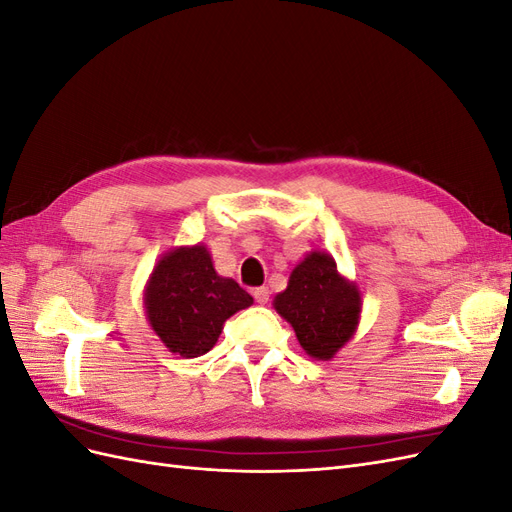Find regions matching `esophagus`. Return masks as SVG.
I'll return each instance as SVG.
<instances>
[{
	"label": "esophagus",
	"mask_w": 512,
	"mask_h": 512,
	"mask_svg": "<svg viewBox=\"0 0 512 512\" xmlns=\"http://www.w3.org/2000/svg\"><path fill=\"white\" fill-rule=\"evenodd\" d=\"M269 288L267 286H260V288H254V299H256V303H260V305H265L267 301H269Z\"/></svg>",
	"instance_id": "1"
}]
</instances>
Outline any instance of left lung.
I'll list each match as a JSON object with an SVG mask.
<instances>
[{"label": "left lung", "instance_id": "1", "mask_svg": "<svg viewBox=\"0 0 512 512\" xmlns=\"http://www.w3.org/2000/svg\"><path fill=\"white\" fill-rule=\"evenodd\" d=\"M273 307L294 329L305 354L331 361L354 337L363 299L356 282L337 271L329 252L312 250L294 265L288 286L275 294Z\"/></svg>", "mask_w": 512, "mask_h": 512}]
</instances>
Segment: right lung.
<instances>
[{
    "label": "right lung",
    "instance_id": "right-lung-1",
    "mask_svg": "<svg viewBox=\"0 0 512 512\" xmlns=\"http://www.w3.org/2000/svg\"><path fill=\"white\" fill-rule=\"evenodd\" d=\"M149 327L168 352L194 359L209 352L224 322L254 299L213 267L209 247L181 245L160 256L143 292Z\"/></svg>",
    "mask_w": 512,
    "mask_h": 512
}]
</instances>
